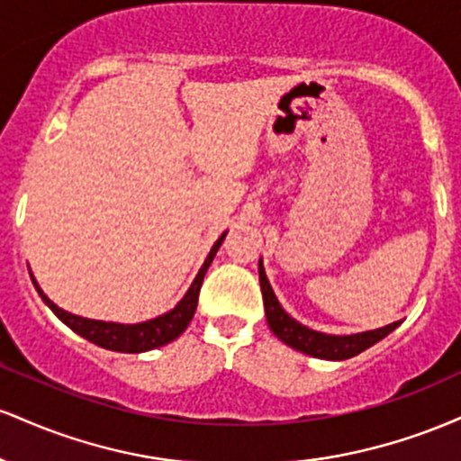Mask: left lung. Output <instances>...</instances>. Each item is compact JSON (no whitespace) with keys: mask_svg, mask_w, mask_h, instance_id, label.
I'll use <instances>...</instances> for the list:
<instances>
[{"mask_svg":"<svg viewBox=\"0 0 461 461\" xmlns=\"http://www.w3.org/2000/svg\"><path fill=\"white\" fill-rule=\"evenodd\" d=\"M258 268H260V285L268 327H271V331L279 340L285 342L288 347L297 348L301 353H308V356L321 359H348L357 356V353L366 351L368 347L377 345L379 340H384L390 331H394L399 327V321H396L393 325L382 327V330L353 333V336H330V333L308 330V327L294 321L293 316L285 314L282 305H279L271 284H268L267 275H264L262 260L258 264Z\"/></svg>","mask_w":461,"mask_h":461,"instance_id":"obj_1","label":"left lung"}]
</instances>
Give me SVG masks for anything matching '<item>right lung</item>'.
Masks as SVG:
<instances>
[{
  "label": "right lung",
  "mask_w": 461,
  "mask_h": 461,
  "mask_svg": "<svg viewBox=\"0 0 461 461\" xmlns=\"http://www.w3.org/2000/svg\"><path fill=\"white\" fill-rule=\"evenodd\" d=\"M225 240V234L214 242L212 251H210L208 260L203 262L201 271L197 277H194L193 285L188 288V293L184 294V299L167 314L158 316V319L147 321V322H139V325H119V322H104V321H91V319H82V316L68 314V312L60 310L54 301H50L43 294V290L39 288L36 279L32 277L36 290L43 297V301L50 305L51 312L65 322L67 327H71L73 331L84 336L86 340H91L93 345L110 348V351H119V353H142V351H151V348L164 347L168 342L176 340L177 336H182V331L186 330L188 322L193 321L194 310H197V301H199V290L201 284H203L205 271L212 264L216 251H219L221 242ZM32 275V273H30Z\"/></svg>",
  "instance_id": "right-lung-1"
}]
</instances>
